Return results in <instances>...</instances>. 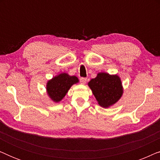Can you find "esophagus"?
Instances as JSON below:
<instances>
[{"instance_id": "obj_1", "label": "esophagus", "mask_w": 160, "mask_h": 160, "mask_svg": "<svg viewBox=\"0 0 160 160\" xmlns=\"http://www.w3.org/2000/svg\"><path fill=\"white\" fill-rule=\"evenodd\" d=\"M87 79V78H84V77L80 78V82H81V84H86Z\"/></svg>"}]
</instances>
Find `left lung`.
Returning a JSON list of instances; mask_svg holds the SVG:
<instances>
[{
  "instance_id": "left-lung-1",
  "label": "left lung",
  "mask_w": 160,
  "mask_h": 160,
  "mask_svg": "<svg viewBox=\"0 0 160 160\" xmlns=\"http://www.w3.org/2000/svg\"><path fill=\"white\" fill-rule=\"evenodd\" d=\"M88 84L98 103L104 108L117 102L123 92L121 80L117 75L100 73L97 77L91 79Z\"/></svg>"
}]
</instances>
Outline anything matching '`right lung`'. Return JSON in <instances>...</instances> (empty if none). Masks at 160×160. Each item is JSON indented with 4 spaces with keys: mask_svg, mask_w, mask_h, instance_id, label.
<instances>
[{
    "mask_svg": "<svg viewBox=\"0 0 160 160\" xmlns=\"http://www.w3.org/2000/svg\"><path fill=\"white\" fill-rule=\"evenodd\" d=\"M78 82L76 76L67 73H61L48 82L47 90L48 95L54 102H59L65 97L72 85Z\"/></svg>",
    "mask_w": 160,
    "mask_h": 160,
    "instance_id": "1",
    "label": "right lung"
}]
</instances>
